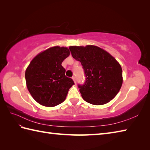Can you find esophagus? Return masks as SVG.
Segmentation results:
<instances>
[{"label": "esophagus", "instance_id": "obj_1", "mask_svg": "<svg viewBox=\"0 0 150 150\" xmlns=\"http://www.w3.org/2000/svg\"><path fill=\"white\" fill-rule=\"evenodd\" d=\"M72 79L73 80V81H74L75 83H76V79H75V77H72Z\"/></svg>", "mask_w": 150, "mask_h": 150}]
</instances>
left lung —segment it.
<instances>
[{"label": "left lung", "mask_w": 150, "mask_h": 150, "mask_svg": "<svg viewBox=\"0 0 150 150\" xmlns=\"http://www.w3.org/2000/svg\"><path fill=\"white\" fill-rule=\"evenodd\" d=\"M69 50L84 69L85 82L78 84L83 99L93 105L112 100L122 84V68L116 59L95 46H70Z\"/></svg>", "instance_id": "obj_1"}]
</instances>
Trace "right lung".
<instances>
[{
    "label": "right lung",
    "instance_id": "obj_1",
    "mask_svg": "<svg viewBox=\"0 0 150 150\" xmlns=\"http://www.w3.org/2000/svg\"><path fill=\"white\" fill-rule=\"evenodd\" d=\"M67 47L55 46L39 53L31 60L25 73L28 91L38 103L55 106L66 99L73 79L65 75L62 66L69 55Z\"/></svg>",
    "mask_w": 150,
    "mask_h": 150
}]
</instances>
